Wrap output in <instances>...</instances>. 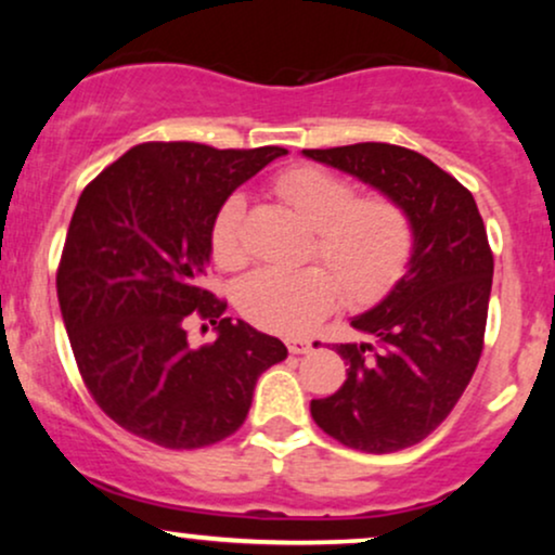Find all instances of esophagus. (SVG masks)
Wrapping results in <instances>:
<instances>
[{"mask_svg": "<svg viewBox=\"0 0 555 555\" xmlns=\"http://www.w3.org/2000/svg\"><path fill=\"white\" fill-rule=\"evenodd\" d=\"M310 347H313V341L305 339V336H289V339H286V349H289L292 354H305Z\"/></svg>", "mask_w": 555, "mask_h": 555, "instance_id": "1", "label": "esophagus"}]
</instances>
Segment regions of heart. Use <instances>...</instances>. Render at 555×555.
<instances>
[{
  "instance_id": "heart-1",
  "label": "heart",
  "mask_w": 555,
  "mask_h": 555,
  "mask_svg": "<svg viewBox=\"0 0 555 555\" xmlns=\"http://www.w3.org/2000/svg\"><path fill=\"white\" fill-rule=\"evenodd\" d=\"M273 190L315 229L310 258L302 269H258L237 284L240 313L276 334H299L331 313L341 299L367 308L397 289L415 258L417 229L406 206L386 193L360 195L347 177L321 167H295L276 177ZM247 203L229 195L214 214L208 247L219 269L245 263Z\"/></svg>"
}]
</instances>
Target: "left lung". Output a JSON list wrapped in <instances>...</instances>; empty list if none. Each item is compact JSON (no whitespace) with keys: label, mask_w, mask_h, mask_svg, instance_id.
Listing matches in <instances>:
<instances>
[{"label":"left lung","mask_w":555,"mask_h":555,"mask_svg":"<svg viewBox=\"0 0 555 555\" xmlns=\"http://www.w3.org/2000/svg\"><path fill=\"white\" fill-rule=\"evenodd\" d=\"M393 195L417 229L410 271L352 326L367 344H336L347 380L310 415L326 436L365 454L410 449L449 417L486 344L493 250L473 193L423 154L391 143L305 149Z\"/></svg>","instance_id":"obj_1"}]
</instances>
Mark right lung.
Here are the masks:
<instances>
[{
    "instance_id": "1",
    "label": "right lung",
    "mask_w": 555,
    "mask_h": 555,
    "mask_svg": "<svg viewBox=\"0 0 555 555\" xmlns=\"http://www.w3.org/2000/svg\"><path fill=\"white\" fill-rule=\"evenodd\" d=\"M284 154L154 140L82 190L56 297L82 384L132 436L177 451L224 441L245 423L258 375L286 358L276 336L224 318L227 299L203 286L214 214ZM190 317L220 336L190 348Z\"/></svg>"
}]
</instances>
